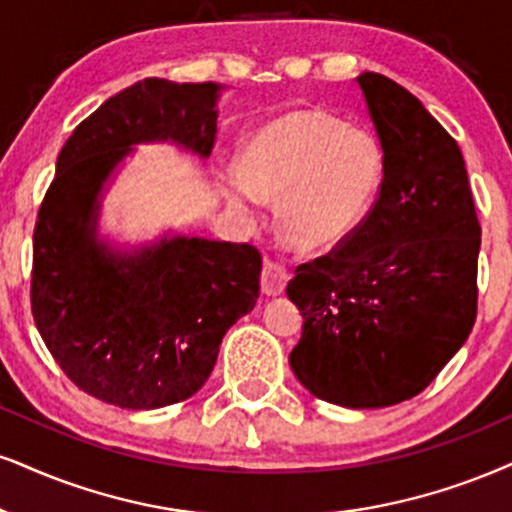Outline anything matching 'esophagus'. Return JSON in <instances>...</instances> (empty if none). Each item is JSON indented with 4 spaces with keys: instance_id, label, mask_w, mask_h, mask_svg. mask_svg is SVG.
Instances as JSON below:
<instances>
[{
    "instance_id": "1",
    "label": "esophagus",
    "mask_w": 512,
    "mask_h": 512,
    "mask_svg": "<svg viewBox=\"0 0 512 512\" xmlns=\"http://www.w3.org/2000/svg\"><path fill=\"white\" fill-rule=\"evenodd\" d=\"M289 280L287 268L277 261H266L263 263V273H261V289L263 294L268 296H277L285 292Z\"/></svg>"
}]
</instances>
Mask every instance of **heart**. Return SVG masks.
I'll use <instances>...</instances> for the list:
<instances>
[{
  "label": "heart",
  "instance_id": "1",
  "mask_svg": "<svg viewBox=\"0 0 512 512\" xmlns=\"http://www.w3.org/2000/svg\"><path fill=\"white\" fill-rule=\"evenodd\" d=\"M384 149L365 128L323 109H296L261 125L242 149V166L220 175L235 211L277 201V235L304 254L342 246L361 230L380 197Z\"/></svg>",
  "mask_w": 512,
  "mask_h": 512
}]
</instances>
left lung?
<instances>
[{"instance_id": "obj_1", "label": "left lung", "mask_w": 512, "mask_h": 512, "mask_svg": "<svg viewBox=\"0 0 512 512\" xmlns=\"http://www.w3.org/2000/svg\"><path fill=\"white\" fill-rule=\"evenodd\" d=\"M356 82L384 149L382 189L361 230L287 285L304 315L289 365L318 399L384 408L418 396L470 337L482 227L437 118L387 75Z\"/></svg>"}]
</instances>
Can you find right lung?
<instances>
[{"label":"right lung","mask_w":512,"mask_h":512,"mask_svg":"<svg viewBox=\"0 0 512 512\" xmlns=\"http://www.w3.org/2000/svg\"><path fill=\"white\" fill-rule=\"evenodd\" d=\"M220 90L135 82L87 116L56 159L33 235L30 304L54 361L104 403L151 410L197 394L225 332L256 306L263 261L251 244L166 232L121 249L99 237L104 189L137 144L211 156Z\"/></svg>","instance_id":"obj_1"}]
</instances>
